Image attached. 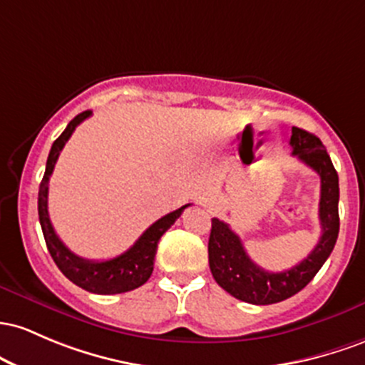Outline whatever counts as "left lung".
<instances>
[{
  "label": "left lung",
  "instance_id": "left-lung-1",
  "mask_svg": "<svg viewBox=\"0 0 365 365\" xmlns=\"http://www.w3.org/2000/svg\"><path fill=\"white\" fill-rule=\"evenodd\" d=\"M289 145L294 157L314 169L321 178L319 220H321L322 235L309 257L288 271H265L250 259L241 243V237L229 227V224L212 219L210 240H208V264H210L212 276L220 288L247 304H277L304 289L324 265L338 240V174L324 145L312 133H307L300 128L292 129Z\"/></svg>",
  "mask_w": 365,
  "mask_h": 365
}]
</instances>
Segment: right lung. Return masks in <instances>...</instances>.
<instances>
[{
    "label": "right lung",
    "instance_id": "right-lung-1",
    "mask_svg": "<svg viewBox=\"0 0 365 365\" xmlns=\"http://www.w3.org/2000/svg\"><path fill=\"white\" fill-rule=\"evenodd\" d=\"M88 117H91V110H86V112L73 117L63 133L60 134L58 139L53 143L50 155H48L46 170H44L43 181L39 184L38 212L41 229H43L48 252H50L51 259L55 260L56 267L73 284L86 289V292L96 294H117L133 292V289L139 288V286H143L150 279L151 272H153L155 253H157L158 241H160L163 232L181 217L184 208L190 207V203L170 212V214L163 215L157 222L151 224L128 252L115 257V259L100 262L86 260L77 257L76 253H72L71 250L61 243V240L56 236L55 229L51 226L50 214H48V182H50L55 163L58 160V155L63 150L65 143L72 136L77 125Z\"/></svg>",
    "mask_w": 365,
    "mask_h": 365
}]
</instances>
